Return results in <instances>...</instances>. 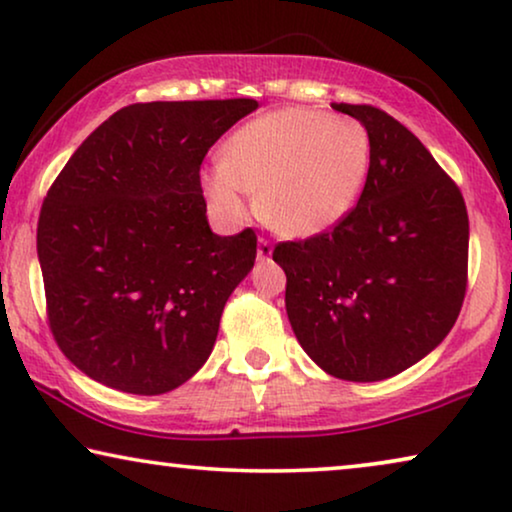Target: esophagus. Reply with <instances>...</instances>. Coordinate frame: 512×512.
I'll use <instances>...</instances> for the list:
<instances>
[{"label": "esophagus", "instance_id": "esophagus-1", "mask_svg": "<svg viewBox=\"0 0 512 512\" xmlns=\"http://www.w3.org/2000/svg\"><path fill=\"white\" fill-rule=\"evenodd\" d=\"M270 256H272V242L265 240V237H258V258H261V261H268Z\"/></svg>", "mask_w": 512, "mask_h": 512}]
</instances>
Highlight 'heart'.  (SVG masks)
Here are the masks:
<instances>
[{
	"mask_svg": "<svg viewBox=\"0 0 512 512\" xmlns=\"http://www.w3.org/2000/svg\"><path fill=\"white\" fill-rule=\"evenodd\" d=\"M368 170L370 135L359 121L293 107L242 125L205 177V193L230 214L242 212V191L258 193L272 228L312 237L352 212Z\"/></svg>",
	"mask_w": 512,
	"mask_h": 512,
	"instance_id": "1",
	"label": "heart"
}]
</instances>
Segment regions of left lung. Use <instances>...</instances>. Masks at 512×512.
<instances>
[{
	"instance_id": "obj_1",
	"label": "left lung",
	"mask_w": 512,
	"mask_h": 512,
	"mask_svg": "<svg viewBox=\"0 0 512 512\" xmlns=\"http://www.w3.org/2000/svg\"><path fill=\"white\" fill-rule=\"evenodd\" d=\"M370 135L359 202L338 226L279 242L286 314L328 375L377 382L452 331L468 286L464 195L412 132L373 104L333 102Z\"/></svg>"
}]
</instances>
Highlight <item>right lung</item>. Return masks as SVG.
Instances as JSON below:
<instances>
[{"mask_svg":"<svg viewBox=\"0 0 512 512\" xmlns=\"http://www.w3.org/2000/svg\"><path fill=\"white\" fill-rule=\"evenodd\" d=\"M251 97L130 104L62 167L39 214L46 317L81 373L158 396L212 354L223 305L256 261V233L209 230L200 165Z\"/></svg>","mask_w":512,"mask_h":512,"instance_id":"right-lung-1","label":"right lung"}]
</instances>
